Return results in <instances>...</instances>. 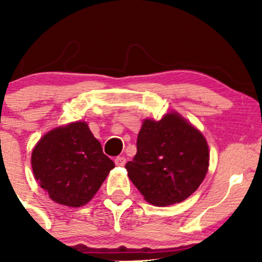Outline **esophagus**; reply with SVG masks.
Instances as JSON below:
<instances>
[{"label": "esophagus", "mask_w": 262, "mask_h": 262, "mask_svg": "<svg viewBox=\"0 0 262 262\" xmlns=\"http://www.w3.org/2000/svg\"><path fill=\"white\" fill-rule=\"evenodd\" d=\"M114 162H116L117 166H124L125 162H127V159H125L124 156H117V158L114 159Z\"/></svg>", "instance_id": "1"}]
</instances>
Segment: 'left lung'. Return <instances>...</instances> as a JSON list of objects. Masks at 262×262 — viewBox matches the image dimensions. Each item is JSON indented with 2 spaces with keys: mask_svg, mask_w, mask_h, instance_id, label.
Masks as SVG:
<instances>
[{
  "mask_svg": "<svg viewBox=\"0 0 262 262\" xmlns=\"http://www.w3.org/2000/svg\"><path fill=\"white\" fill-rule=\"evenodd\" d=\"M209 166L206 138L172 112L160 121L145 119L137 154L125 169L144 200L155 206L180 203L200 187Z\"/></svg>",
  "mask_w": 262,
  "mask_h": 262,
  "instance_id": "left-lung-1",
  "label": "left lung"
}]
</instances>
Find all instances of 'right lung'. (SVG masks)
Here are the masks:
<instances>
[{"label":"right lung","instance_id":"1","mask_svg":"<svg viewBox=\"0 0 262 262\" xmlns=\"http://www.w3.org/2000/svg\"><path fill=\"white\" fill-rule=\"evenodd\" d=\"M113 167L85 122L48 132L32 152L35 180L54 202L68 207L91 201Z\"/></svg>","mask_w":262,"mask_h":262}]
</instances>
